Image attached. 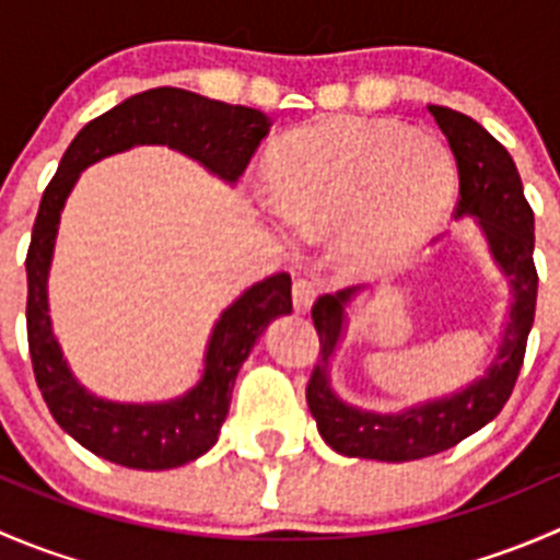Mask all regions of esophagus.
<instances>
[{"label":"esophagus","mask_w":560,"mask_h":560,"mask_svg":"<svg viewBox=\"0 0 560 560\" xmlns=\"http://www.w3.org/2000/svg\"><path fill=\"white\" fill-rule=\"evenodd\" d=\"M314 295H316L314 284L308 279L298 276V279L292 281V306H295L298 314H306L308 308H312Z\"/></svg>","instance_id":"1"}]
</instances>
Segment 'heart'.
<instances>
[{
	"label": "heart",
	"instance_id": "heart-1",
	"mask_svg": "<svg viewBox=\"0 0 560 560\" xmlns=\"http://www.w3.org/2000/svg\"><path fill=\"white\" fill-rule=\"evenodd\" d=\"M281 230L341 228L349 273L404 268L447 213L455 167L439 140L400 121H327L290 135L270 160Z\"/></svg>",
	"mask_w": 560,
	"mask_h": 560
}]
</instances>
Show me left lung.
Returning a JSON list of instances; mask_svg holds the SVG:
<instances>
[{
	"instance_id": "left-lung-1",
	"label": "left lung",
	"mask_w": 560,
	"mask_h": 560,
	"mask_svg": "<svg viewBox=\"0 0 560 560\" xmlns=\"http://www.w3.org/2000/svg\"><path fill=\"white\" fill-rule=\"evenodd\" d=\"M431 116L447 135L450 149L457 162V208L455 217H477L490 254L510 276L512 306L510 322L501 336V347L482 380L457 389L447 398L409 406L398 415H376L349 406L332 393L330 363L341 341L347 303L358 287L322 295L314 303L312 319L319 336V360L306 387L319 436L336 453L369 460H417L444 453L463 439L488 425L515 389L517 374L525 358L530 325L536 312V276L534 265V211L523 195L521 175L504 145L474 118L463 116L453 107L428 105Z\"/></svg>"
}]
</instances>
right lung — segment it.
Masks as SVG:
<instances>
[{
	"label": "right lung",
	"instance_id": "add662e5",
	"mask_svg": "<svg viewBox=\"0 0 560 560\" xmlns=\"http://www.w3.org/2000/svg\"><path fill=\"white\" fill-rule=\"evenodd\" d=\"M262 110L200 97L186 89H149L89 121L67 145L45 186L26 252V336L39 393L54 420L78 444L105 460L140 471L184 466L217 444L230 411L235 376L265 327L292 312L290 273L248 287L213 325L200 382L165 404H113L94 398L72 376L48 316V268L61 208L78 175L132 145H171L224 180H238L268 135Z\"/></svg>",
	"mask_w": 560,
	"mask_h": 560
}]
</instances>
